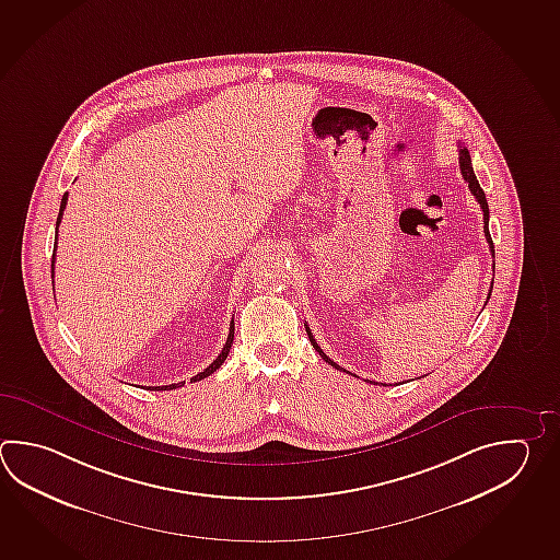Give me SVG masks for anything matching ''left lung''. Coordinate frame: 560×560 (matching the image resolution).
<instances>
[{
	"label": "left lung",
	"mask_w": 560,
	"mask_h": 560,
	"mask_svg": "<svg viewBox=\"0 0 560 560\" xmlns=\"http://www.w3.org/2000/svg\"><path fill=\"white\" fill-rule=\"evenodd\" d=\"M458 165H460V173H463V177H465V182L468 183V189H470V194L475 195L477 197V201L480 203V209H482V215H485V237H487V243H489V249H491V255L494 257V245H492L491 240V233H489V203H487V197H485V191L480 189L479 182H477V175H475V172H472V163H470V155H468V149L467 148H460L458 149ZM492 271H494V262H492ZM491 289H489V299H491ZM307 329L308 335V341H311V345L315 347V351L329 363V365L335 366V369H339V371H345L342 366L337 365L335 361H331L327 354L323 353V349H320L319 345H317V341L313 339V332H311V329L308 327H305ZM345 373H349V371H345ZM371 383V381H369ZM387 387V385H385Z\"/></svg>",
	"instance_id": "1"
}]
</instances>
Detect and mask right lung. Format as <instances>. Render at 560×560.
I'll return each instance as SVG.
<instances>
[{"label":"right lung","instance_id":"obj_1","mask_svg":"<svg viewBox=\"0 0 560 560\" xmlns=\"http://www.w3.org/2000/svg\"><path fill=\"white\" fill-rule=\"evenodd\" d=\"M66 206H68V194L63 195V199H61V206H59V215H58V223H56V233H58L59 223H61V215H63V209H66ZM56 247H58V235H56ZM54 262H56V253H54V257H51V279H54ZM233 332H235V323L231 320V325H229V335H228V342L223 345V351L219 353L218 359L211 363V365L207 366V369H203L199 375H195L194 378H191V383H195V381H201V378L209 377L211 373H215L218 371L219 366H221V363L228 359L229 349H231V345H233ZM185 385V381H182V383H173V385H165V387H149V388H155V390H172V388L183 387Z\"/></svg>","mask_w":560,"mask_h":560}]
</instances>
